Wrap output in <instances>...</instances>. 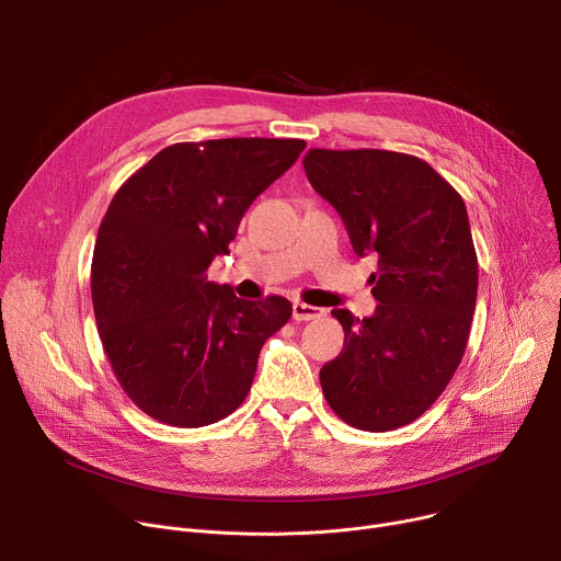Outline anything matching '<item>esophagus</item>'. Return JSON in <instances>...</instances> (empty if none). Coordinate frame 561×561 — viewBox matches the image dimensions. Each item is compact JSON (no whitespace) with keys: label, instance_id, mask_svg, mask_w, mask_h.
<instances>
[{"label":"esophagus","instance_id":"obj_1","mask_svg":"<svg viewBox=\"0 0 561 561\" xmlns=\"http://www.w3.org/2000/svg\"><path fill=\"white\" fill-rule=\"evenodd\" d=\"M324 308H317V306H310V304H304V301H295L293 304V319L295 322H310V319H319L324 317Z\"/></svg>","mask_w":561,"mask_h":561}]
</instances>
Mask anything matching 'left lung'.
Returning a JSON list of instances; mask_svg holds the SVG:
<instances>
[{"mask_svg": "<svg viewBox=\"0 0 561 561\" xmlns=\"http://www.w3.org/2000/svg\"><path fill=\"white\" fill-rule=\"evenodd\" d=\"M310 186L342 217L353 251L377 255L370 317L337 308L344 351L319 370L346 424L386 433L424 415L466 351L477 255L459 193L424 159L362 148H310Z\"/></svg>", "mask_w": 561, "mask_h": 561, "instance_id": "1", "label": "left lung"}]
</instances>
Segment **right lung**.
<instances>
[{"label":"right lung","instance_id":"1","mask_svg":"<svg viewBox=\"0 0 561 561\" xmlns=\"http://www.w3.org/2000/svg\"><path fill=\"white\" fill-rule=\"evenodd\" d=\"M304 139L230 137L159 150L115 193L95 242L91 293L100 340L124 392L157 422L199 428L247 399L288 299H239L208 282L249 206Z\"/></svg>","mask_w":561,"mask_h":561}]
</instances>
